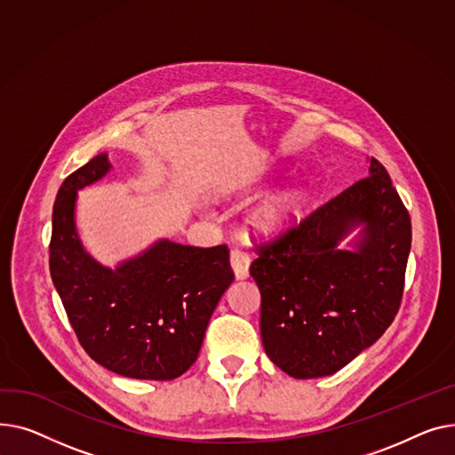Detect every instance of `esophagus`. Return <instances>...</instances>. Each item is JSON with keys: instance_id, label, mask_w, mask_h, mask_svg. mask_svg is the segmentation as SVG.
<instances>
[{"instance_id": "34e87169", "label": "esophagus", "mask_w": 455, "mask_h": 455, "mask_svg": "<svg viewBox=\"0 0 455 455\" xmlns=\"http://www.w3.org/2000/svg\"><path fill=\"white\" fill-rule=\"evenodd\" d=\"M229 260H231V268L235 272V277L238 281L250 277V262H251V259H250L248 253L240 251V250H231Z\"/></svg>"}]
</instances>
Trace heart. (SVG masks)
I'll return each instance as SVG.
<instances>
[{"label": "heart", "instance_id": "obj_1", "mask_svg": "<svg viewBox=\"0 0 455 455\" xmlns=\"http://www.w3.org/2000/svg\"><path fill=\"white\" fill-rule=\"evenodd\" d=\"M303 200L299 185H286L260 198L250 211V226L264 235L277 233L296 215Z\"/></svg>", "mask_w": 455, "mask_h": 455}]
</instances>
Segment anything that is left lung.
<instances>
[{
	"mask_svg": "<svg viewBox=\"0 0 455 455\" xmlns=\"http://www.w3.org/2000/svg\"><path fill=\"white\" fill-rule=\"evenodd\" d=\"M410 248L408 211L371 157L367 178L260 246L250 266L268 358L293 379L329 377L355 360L398 312Z\"/></svg>",
	"mask_w": 455,
	"mask_h": 455,
	"instance_id": "8db88e82",
	"label": "left lung"
}]
</instances>
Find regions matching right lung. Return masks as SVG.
Listing matches in <instances>:
<instances>
[{
    "label": "right lung",
    "mask_w": 455,
    "mask_h": 455,
    "mask_svg": "<svg viewBox=\"0 0 455 455\" xmlns=\"http://www.w3.org/2000/svg\"><path fill=\"white\" fill-rule=\"evenodd\" d=\"M112 171L95 156L60 185L52 205L49 270L84 351L102 367L138 380H172L189 369L209 319L235 275L226 246L195 248L157 238L112 266L78 236V191Z\"/></svg>",
    "instance_id": "1"
}]
</instances>
